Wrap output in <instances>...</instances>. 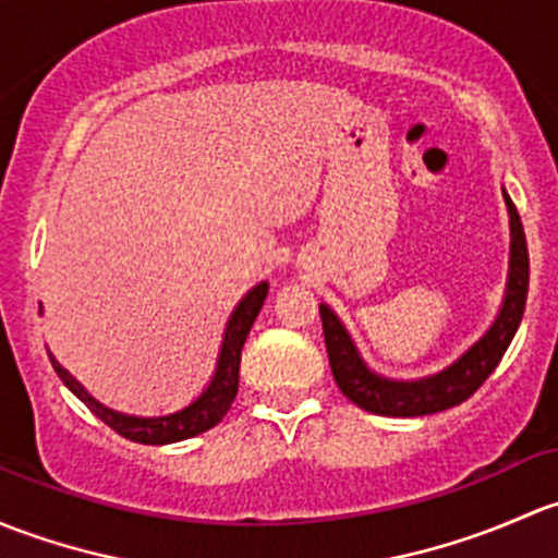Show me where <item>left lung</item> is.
<instances>
[{
	"label": "left lung",
	"instance_id": "8db88e82",
	"mask_svg": "<svg viewBox=\"0 0 558 558\" xmlns=\"http://www.w3.org/2000/svg\"><path fill=\"white\" fill-rule=\"evenodd\" d=\"M502 195L510 215V271L502 308H499L489 330L457 363L444 367L435 376L416 378V381H395V378L373 373L363 363L357 347L349 338L341 319L336 317V312L322 303L319 317L332 378L354 405L378 413V416H427V413H438L464 403L492 376L502 354L508 352L515 330H519L521 317H524L526 292H530V252H526L524 226H521V217L510 195L505 191Z\"/></svg>",
	"mask_w": 558,
	"mask_h": 558
}]
</instances>
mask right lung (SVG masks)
Here are the masks:
<instances>
[{
	"label": "right lung",
	"instance_id": "1",
	"mask_svg": "<svg viewBox=\"0 0 558 558\" xmlns=\"http://www.w3.org/2000/svg\"><path fill=\"white\" fill-rule=\"evenodd\" d=\"M268 295V281H260L257 287H252L244 298L239 301V306L233 308L231 319H228L226 338H222L220 357H217L215 376H211L209 387L193 400L191 405L182 408V411L169 413V416H125V413L112 411V408L101 405L99 400L90 398L85 392L83 384L64 371L56 357L50 354V363H53L56 373H59L61 381L72 389V395H77L85 405L90 408V413L101 418L107 427H112L114 433L123 435V438L134 440V444L145 446H163V444H177V440H187L193 435L206 433L215 424L222 422V416L231 408L233 398L239 392V365H241V349H244L246 336H250L252 322L260 314L263 301Z\"/></svg>",
	"mask_w": 558,
	"mask_h": 558
}]
</instances>
